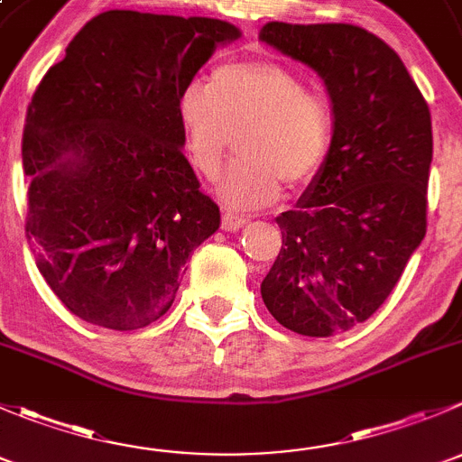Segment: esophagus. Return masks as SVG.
Returning a JSON list of instances; mask_svg holds the SVG:
<instances>
[{
  "instance_id": "34e87169",
  "label": "esophagus",
  "mask_w": 462,
  "mask_h": 462,
  "mask_svg": "<svg viewBox=\"0 0 462 462\" xmlns=\"http://www.w3.org/2000/svg\"><path fill=\"white\" fill-rule=\"evenodd\" d=\"M245 223H248V218H245V217H239V214H235V212H223L221 226H223V230H226V232L241 230Z\"/></svg>"
}]
</instances>
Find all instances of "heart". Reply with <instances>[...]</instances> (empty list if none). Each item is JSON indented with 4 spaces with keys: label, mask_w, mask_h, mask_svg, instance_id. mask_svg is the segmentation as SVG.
Wrapping results in <instances>:
<instances>
[{
    "label": "heart",
    "mask_w": 462,
    "mask_h": 462,
    "mask_svg": "<svg viewBox=\"0 0 462 462\" xmlns=\"http://www.w3.org/2000/svg\"><path fill=\"white\" fill-rule=\"evenodd\" d=\"M179 125L189 162L208 179L239 132V156L217 180V194L232 208L254 209L279 197L282 180L300 188L318 174L333 138V109L286 64L250 60L221 64L205 87H185Z\"/></svg>",
    "instance_id": "1"
}]
</instances>
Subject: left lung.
I'll list each match as a JSON object with an SVG mask.
<instances>
[{"label": "left lung", "instance_id": "left-lung-1", "mask_svg": "<svg viewBox=\"0 0 462 462\" xmlns=\"http://www.w3.org/2000/svg\"><path fill=\"white\" fill-rule=\"evenodd\" d=\"M259 40L313 69L333 102L328 156L277 217L282 250L261 282L279 324L328 337L384 304L425 239L431 114L398 53L360 26L270 22Z\"/></svg>", "mask_w": 462, "mask_h": 462}]
</instances>
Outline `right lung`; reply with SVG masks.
Instances as JSON below:
<instances>
[{"instance_id": "1", "label": "right lung", "mask_w": 462, "mask_h": 462, "mask_svg": "<svg viewBox=\"0 0 462 462\" xmlns=\"http://www.w3.org/2000/svg\"><path fill=\"white\" fill-rule=\"evenodd\" d=\"M212 17L106 11L82 26L26 111V236L88 324L136 330L170 310L194 248L221 226L183 156L179 97L218 44Z\"/></svg>"}]
</instances>
